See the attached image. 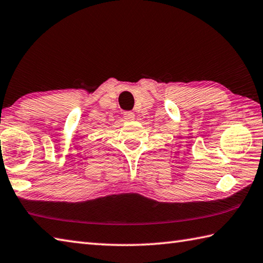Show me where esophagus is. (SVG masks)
Wrapping results in <instances>:
<instances>
[{
    "instance_id": "obj_1",
    "label": "esophagus",
    "mask_w": 263,
    "mask_h": 263,
    "mask_svg": "<svg viewBox=\"0 0 263 263\" xmlns=\"http://www.w3.org/2000/svg\"><path fill=\"white\" fill-rule=\"evenodd\" d=\"M135 112L133 111H125L124 112V118L126 121H133L135 120Z\"/></svg>"
}]
</instances>
